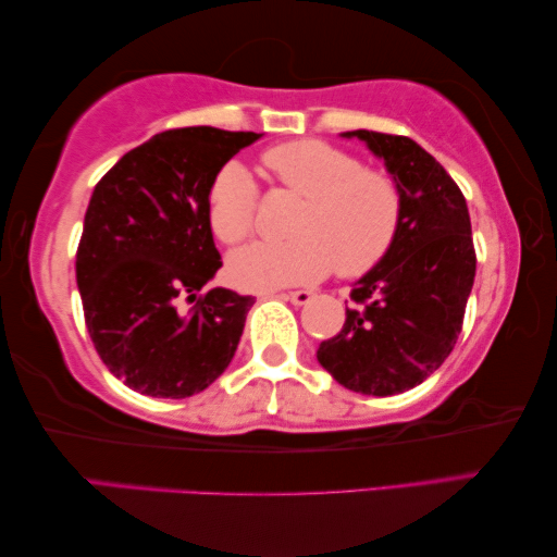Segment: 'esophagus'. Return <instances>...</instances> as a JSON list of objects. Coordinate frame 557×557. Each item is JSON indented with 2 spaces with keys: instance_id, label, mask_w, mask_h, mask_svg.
Listing matches in <instances>:
<instances>
[{
  "instance_id": "esophagus-1",
  "label": "esophagus",
  "mask_w": 557,
  "mask_h": 557,
  "mask_svg": "<svg viewBox=\"0 0 557 557\" xmlns=\"http://www.w3.org/2000/svg\"><path fill=\"white\" fill-rule=\"evenodd\" d=\"M284 298H288L294 306H306L313 298V290H286Z\"/></svg>"
}]
</instances>
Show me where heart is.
Listing matches in <instances>:
<instances>
[{"label": "heart", "mask_w": 557, "mask_h": 557, "mask_svg": "<svg viewBox=\"0 0 557 557\" xmlns=\"http://www.w3.org/2000/svg\"><path fill=\"white\" fill-rule=\"evenodd\" d=\"M278 187L306 205L294 222L296 239L259 242L236 251L230 273L244 288L308 284L331 273L362 276L395 246L405 219V195L385 170L364 168L348 150L325 140H290L261 154ZM207 216L226 246L257 232L259 193L239 162H226L209 185Z\"/></svg>", "instance_id": "b5f03b06"}]
</instances>
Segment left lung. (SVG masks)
<instances>
[{
    "label": "left lung",
    "instance_id": "1",
    "mask_svg": "<svg viewBox=\"0 0 557 557\" xmlns=\"http://www.w3.org/2000/svg\"><path fill=\"white\" fill-rule=\"evenodd\" d=\"M360 138L385 160L405 195L403 230L392 251L352 286L343 331L318 348V362L343 387L399 395L449 358L476 276L469 207L457 182L405 135Z\"/></svg>",
    "mask_w": 557,
    "mask_h": 557
}]
</instances>
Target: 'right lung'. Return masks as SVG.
Returning a JSON list of instances; mask_svg holds the SVG:
<instances>
[{"label":"right lung","instance_id":"1","mask_svg":"<svg viewBox=\"0 0 557 557\" xmlns=\"http://www.w3.org/2000/svg\"><path fill=\"white\" fill-rule=\"evenodd\" d=\"M259 138L175 127L125 152L94 189L76 251L86 327L106 368L140 395L193 397L234 358L253 298L199 294L222 267L207 193Z\"/></svg>","mask_w":557,"mask_h":557}]
</instances>
